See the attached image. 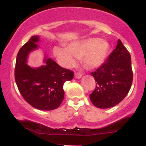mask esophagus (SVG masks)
I'll return each instance as SVG.
<instances>
[{"label":"esophagus","instance_id":"obj_1","mask_svg":"<svg viewBox=\"0 0 146 146\" xmlns=\"http://www.w3.org/2000/svg\"><path fill=\"white\" fill-rule=\"evenodd\" d=\"M74 78H77V79H80L82 78V74H79V73H75L74 74Z\"/></svg>","mask_w":146,"mask_h":146}]
</instances>
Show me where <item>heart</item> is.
Returning <instances> with one entry per match:
<instances>
[{
    "label": "heart",
    "mask_w": 146,
    "mask_h": 146,
    "mask_svg": "<svg viewBox=\"0 0 146 146\" xmlns=\"http://www.w3.org/2000/svg\"><path fill=\"white\" fill-rule=\"evenodd\" d=\"M110 51V44L106 40L89 37L73 41L66 48L56 46L53 53L61 66L71 68L76 63V58H82V63L87 69H96L105 62Z\"/></svg>",
    "instance_id": "obj_1"
}]
</instances>
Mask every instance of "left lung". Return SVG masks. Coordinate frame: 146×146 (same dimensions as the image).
Segmentation results:
<instances>
[{
    "label": "left lung",
    "mask_w": 146,
    "mask_h": 146,
    "mask_svg": "<svg viewBox=\"0 0 146 146\" xmlns=\"http://www.w3.org/2000/svg\"><path fill=\"white\" fill-rule=\"evenodd\" d=\"M92 74L97 82L95 89L89 95L94 106L108 109L125 98L132 84L133 73L131 55L121 41L118 40L106 62Z\"/></svg>",
    "instance_id": "8db88e82"
}]
</instances>
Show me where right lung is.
<instances>
[{"instance_id":"1","label":"right lung","mask_w":146,"mask_h":146,"mask_svg":"<svg viewBox=\"0 0 146 146\" xmlns=\"http://www.w3.org/2000/svg\"><path fill=\"white\" fill-rule=\"evenodd\" d=\"M40 36L34 35L20 48L16 58L15 78L18 90L29 104L39 110H53L64 98L63 84L72 80L74 73L60 66L45 55L44 64L32 67L27 64L30 53L36 50Z\"/></svg>"}]
</instances>
